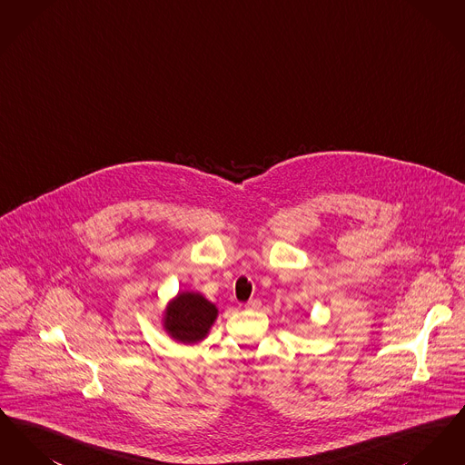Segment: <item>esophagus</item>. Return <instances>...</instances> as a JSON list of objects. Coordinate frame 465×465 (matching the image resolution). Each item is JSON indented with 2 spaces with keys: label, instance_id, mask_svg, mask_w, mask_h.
Returning a JSON list of instances; mask_svg holds the SVG:
<instances>
[{
  "label": "esophagus",
  "instance_id": "1",
  "mask_svg": "<svg viewBox=\"0 0 465 465\" xmlns=\"http://www.w3.org/2000/svg\"><path fill=\"white\" fill-rule=\"evenodd\" d=\"M260 307H262V300H258V298L249 300V302L245 303V309L247 310H258Z\"/></svg>",
  "mask_w": 465,
  "mask_h": 465
}]
</instances>
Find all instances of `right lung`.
<instances>
[{"label": "right lung", "instance_id": "add662e5", "mask_svg": "<svg viewBox=\"0 0 465 465\" xmlns=\"http://www.w3.org/2000/svg\"><path fill=\"white\" fill-rule=\"evenodd\" d=\"M218 315L216 307L197 292H179L165 312V330L183 343H197Z\"/></svg>", "mask_w": 465, "mask_h": 465}]
</instances>
